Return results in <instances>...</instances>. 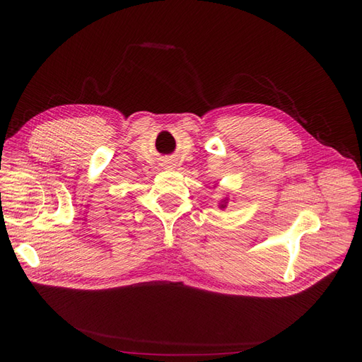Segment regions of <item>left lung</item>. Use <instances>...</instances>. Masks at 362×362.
<instances>
[{
	"label": "left lung",
	"mask_w": 362,
	"mask_h": 362,
	"mask_svg": "<svg viewBox=\"0 0 362 362\" xmlns=\"http://www.w3.org/2000/svg\"><path fill=\"white\" fill-rule=\"evenodd\" d=\"M221 206H225V204H223V205H221Z\"/></svg>",
	"instance_id": "1"
}]
</instances>
